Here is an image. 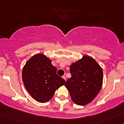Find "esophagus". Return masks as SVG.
Segmentation results:
<instances>
[{
	"label": "esophagus",
	"mask_w": 124,
	"mask_h": 124,
	"mask_svg": "<svg viewBox=\"0 0 124 124\" xmlns=\"http://www.w3.org/2000/svg\"><path fill=\"white\" fill-rule=\"evenodd\" d=\"M62 78H63L65 81H66V77H65V76H63V77H62Z\"/></svg>",
	"instance_id": "esophagus-1"
}]
</instances>
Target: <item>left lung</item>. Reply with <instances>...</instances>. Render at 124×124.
Returning a JSON list of instances; mask_svg holds the SVG:
<instances>
[{
    "mask_svg": "<svg viewBox=\"0 0 124 124\" xmlns=\"http://www.w3.org/2000/svg\"><path fill=\"white\" fill-rule=\"evenodd\" d=\"M70 72L72 77L66 81L65 86L72 100L81 106L90 103L102 86L101 67L93 58L84 55L82 59L70 65Z\"/></svg>",
    "mask_w": 124,
    "mask_h": 124,
    "instance_id": "obj_1",
    "label": "left lung"
}]
</instances>
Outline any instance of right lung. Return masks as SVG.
Listing matches in <instances>:
<instances>
[{"label": "right lung", "instance_id": "add662e5", "mask_svg": "<svg viewBox=\"0 0 124 124\" xmlns=\"http://www.w3.org/2000/svg\"><path fill=\"white\" fill-rule=\"evenodd\" d=\"M56 71L51 60L43 54H36L27 61L23 68L22 80L33 99L42 103L49 101L55 91L64 85L65 81Z\"/></svg>", "mask_w": 124, "mask_h": 124}]
</instances>
